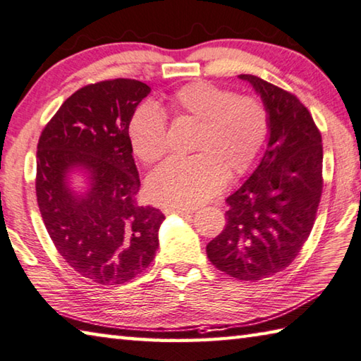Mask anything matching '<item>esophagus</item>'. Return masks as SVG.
I'll use <instances>...</instances> for the list:
<instances>
[{
	"label": "esophagus",
	"mask_w": 361,
	"mask_h": 361,
	"mask_svg": "<svg viewBox=\"0 0 361 361\" xmlns=\"http://www.w3.org/2000/svg\"><path fill=\"white\" fill-rule=\"evenodd\" d=\"M164 214H179V216H187V214H192V209H187V207H166L163 211Z\"/></svg>",
	"instance_id": "34e87169"
}]
</instances>
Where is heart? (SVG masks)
<instances>
[{"label": "heart", "mask_w": 361, "mask_h": 361, "mask_svg": "<svg viewBox=\"0 0 361 361\" xmlns=\"http://www.w3.org/2000/svg\"><path fill=\"white\" fill-rule=\"evenodd\" d=\"M179 116L200 122L193 150L200 154L171 158L147 179V195L154 203L195 207L222 190L228 169L244 176L255 166L269 141V114L255 97L236 94L228 88L197 80L171 94ZM135 154L144 163H155L168 150V123L155 104L137 107L128 126Z\"/></svg>", "instance_id": "1"}]
</instances>
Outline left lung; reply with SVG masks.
I'll return each instance as SVG.
<instances>
[{
  "label": "left lung",
  "instance_id": "left-lung-1",
  "mask_svg": "<svg viewBox=\"0 0 361 361\" xmlns=\"http://www.w3.org/2000/svg\"><path fill=\"white\" fill-rule=\"evenodd\" d=\"M269 114V141L254 173L226 198V225L207 244L214 267L239 281L286 269L307 241L319 209L324 147L307 107L293 93L241 74Z\"/></svg>",
  "mask_w": 361,
  "mask_h": 361
}]
</instances>
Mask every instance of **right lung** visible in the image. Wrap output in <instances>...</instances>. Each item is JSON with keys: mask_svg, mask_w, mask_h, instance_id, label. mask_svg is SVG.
I'll use <instances>...</instances> for the list:
<instances>
[{"mask_svg": "<svg viewBox=\"0 0 361 361\" xmlns=\"http://www.w3.org/2000/svg\"><path fill=\"white\" fill-rule=\"evenodd\" d=\"M150 87L112 79L79 88L44 126L36 152V198L59 254L99 286L135 279L158 249L160 209L139 206L141 187L128 126ZM84 170V194L67 176Z\"/></svg>", "mask_w": 361, "mask_h": 361, "instance_id": "right-lung-1", "label": "right lung"}]
</instances>
